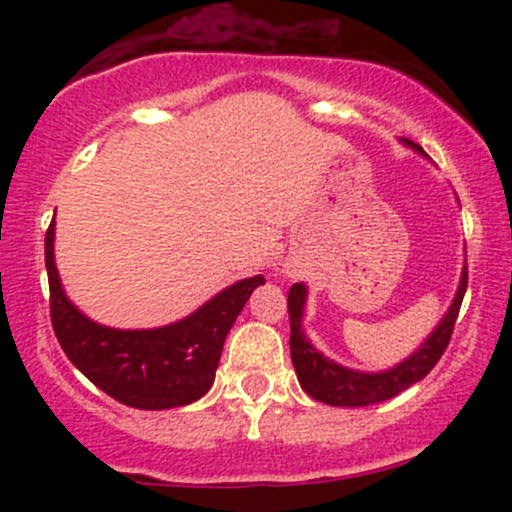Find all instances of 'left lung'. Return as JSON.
Wrapping results in <instances>:
<instances>
[{
    "mask_svg": "<svg viewBox=\"0 0 512 512\" xmlns=\"http://www.w3.org/2000/svg\"><path fill=\"white\" fill-rule=\"evenodd\" d=\"M411 151L426 158V151L409 139H399ZM467 291V264L462 267L460 284H457L455 298L450 308L440 317L438 325L431 334L416 346L407 358L385 370H356L342 363L332 361L330 356L322 354L317 346L310 342L303 330L305 303H308V286L293 284L289 291V317H291V361L296 368L298 383L310 397L317 402H325L330 407H368V404L385 402L399 392H404L419 380H424L431 368L436 366L438 358L448 349L452 327H455L457 313Z\"/></svg>",
    "mask_w": 512,
    "mask_h": 512,
    "instance_id": "1",
    "label": "left lung"
}]
</instances>
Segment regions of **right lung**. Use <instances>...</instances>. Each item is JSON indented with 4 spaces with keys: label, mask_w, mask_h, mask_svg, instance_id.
Returning <instances> with one entry per match:
<instances>
[{
    "label": "right lung",
    "mask_w": 512,
    "mask_h": 512,
    "mask_svg": "<svg viewBox=\"0 0 512 512\" xmlns=\"http://www.w3.org/2000/svg\"><path fill=\"white\" fill-rule=\"evenodd\" d=\"M45 267L52 327L64 354L105 395L146 411L185 407L207 395L233 322L264 284V276L255 274L170 325L120 330L91 320L69 301L55 264V221L45 236Z\"/></svg>",
    "instance_id": "obj_1"
}]
</instances>
